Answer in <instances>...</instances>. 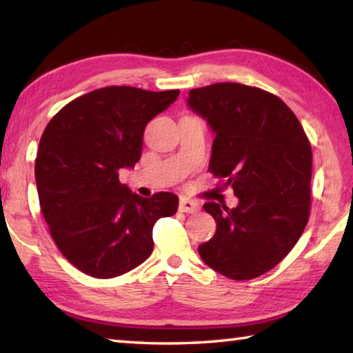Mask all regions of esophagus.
<instances>
[{
  "instance_id": "esophagus-1",
  "label": "esophagus",
  "mask_w": 353,
  "mask_h": 353,
  "mask_svg": "<svg viewBox=\"0 0 353 353\" xmlns=\"http://www.w3.org/2000/svg\"><path fill=\"white\" fill-rule=\"evenodd\" d=\"M179 210L183 213H198L201 210V204L198 201L182 196L181 202H179Z\"/></svg>"
}]
</instances>
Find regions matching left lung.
<instances>
[{"label":"left lung","mask_w":353,"mask_h":353,"mask_svg":"<svg viewBox=\"0 0 353 353\" xmlns=\"http://www.w3.org/2000/svg\"><path fill=\"white\" fill-rule=\"evenodd\" d=\"M190 109L214 132L208 171L225 179L240 202H205L216 234L201 259L232 280L277 266L305 230L312 204V145L297 117L276 94L235 82L193 88Z\"/></svg>","instance_id":"left-lung-1"}]
</instances>
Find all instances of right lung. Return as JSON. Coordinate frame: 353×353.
<instances>
[{"label":"right lung","instance_id":"right-lung-1","mask_svg":"<svg viewBox=\"0 0 353 353\" xmlns=\"http://www.w3.org/2000/svg\"><path fill=\"white\" fill-rule=\"evenodd\" d=\"M179 90L113 85L62 107L45 128L35 159L40 208L62 255L97 279L132 271L152 254V227L177 212L179 198H141L118 171L141 157L143 132Z\"/></svg>","mask_w":353,"mask_h":353}]
</instances>
